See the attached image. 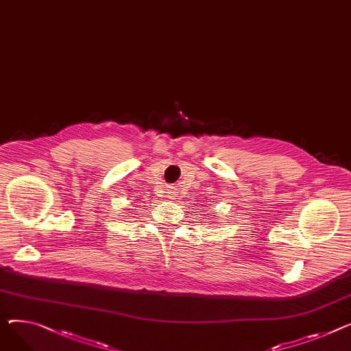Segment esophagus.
I'll list each match as a JSON object with an SVG mask.
<instances>
[{
  "instance_id": "obj_1",
  "label": "esophagus",
  "mask_w": 351,
  "mask_h": 351,
  "mask_svg": "<svg viewBox=\"0 0 351 351\" xmlns=\"http://www.w3.org/2000/svg\"><path fill=\"white\" fill-rule=\"evenodd\" d=\"M175 196H173V192H171V195H169V199H173Z\"/></svg>"
}]
</instances>
